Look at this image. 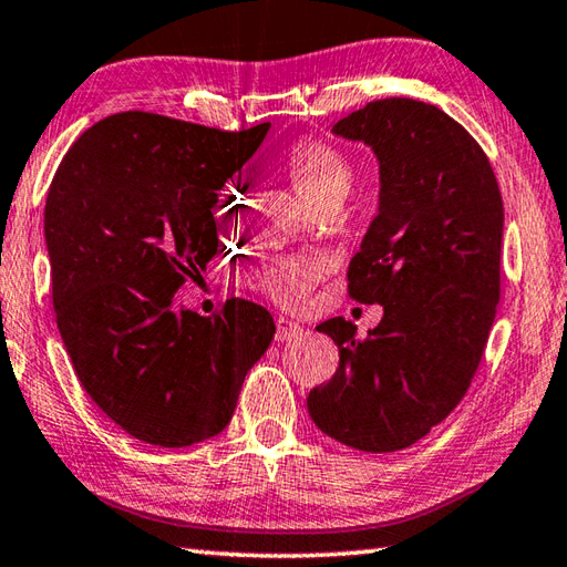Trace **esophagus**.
<instances>
[{
  "label": "esophagus",
  "instance_id": "1",
  "mask_svg": "<svg viewBox=\"0 0 567 567\" xmlns=\"http://www.w3.org/2000/svg\"><path fill=\"white\" fill-rule=\"evenodd\" d=\"M275 327H277V333H275V339L280 341V343H285V341H295V339H299V336H302V327H299L297 321H292V319H285V317H280L275 321Z\"/></svg>",
  "mask_w": 567,
  "mask_h": 567
}]
</instances>
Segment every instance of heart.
<instances>
[{
    "label": "heart",
    "instance_id": "1",
    "mask_svg": "<svg viewBox=\"0 0 567 567\" xmlns=\"http://www.w3.org/2000/svg\"><path fill=\"white\" fill-rule=\"evenodd\" d=\"M282 175L309 209H339L353 185V163L333 143L319 138L295 141L282 155ZM323 272L315 256H292L265 268L256 285L280 305H299Z\"/></svg>",
    "mask_w": 567,
    "mask_h": 567
}]
</instances>
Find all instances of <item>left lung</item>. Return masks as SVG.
<instances>
[{"instance_id":"8db88e82","label":"left lung","mask_w":567,"mask_h":567,"mask_svg":"<svg viewBox=\"0 0 567 567\" xmlns=\"http://www.w3.org/2000/svg\"><path fill=\"white\" fill-rule=\"evenodd\" d=\"M380 161V214L348 265V297L382 305L360 339L336 317L317 331L339 368L309 392L315 424L343 445L394 453L463 400L499 305L504 207L483 146L439 106L390 97L333 126Z\"/></svg>"}]
</instances>
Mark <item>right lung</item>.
Masks as SVG:
<instances>
[{"label":"right lung","mask_w":567,"mask_h":567,"mask_svg":"<svg viewBox=\"0 0 567 567\" xmlns=\"http://www.w3.org/2000/svg\"><path fill=\"white\" fill-rule=\"evenodd\" d=\"M270 124L221 131L151 112L102 118L72 143L45 199L60 336L82 388L128 436L163 449L224 431L275 336L231 297L212 317L177 305L219 252L214 207Z\"/></svg>","instance_id":"right-lung-1"}]
</instances>
